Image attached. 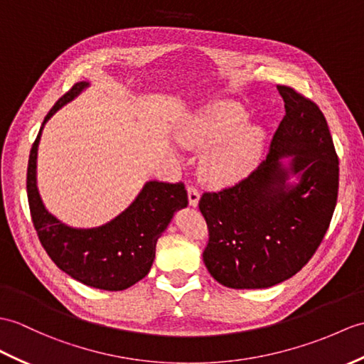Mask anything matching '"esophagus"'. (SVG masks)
<instances>
[{
    "instance_id": "1",
    "label": "esophagus",
    "mask_w": 364,
    "mask_h": 364,
    "mask_svg": "<svg viewBox=\"0 0 364 364\" xmlns=\"http://www.w3.org/2000/svg\"><path fill=\"white\" fill-rule=\"evenodd\" d=\"M188 198H189V205L196 208L198 205V200H200V192L196 188V186H188Z\"/></svg>"
}]
</instances>
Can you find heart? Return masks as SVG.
I'll return each mask as SVG.
<instances>
[{
  "label": "heart",
  "instance_id": "b5f03b06",
  "mask_svg": "<svg viewBox=\"0 0 364 364\" xmlns=\"http://www.w3.org/2000/svg\"><path fill=\"white\" fill-rule=\"evenodd\" d=\"M248 113L240 104L220 100L201 109L184 125L181 142L186 147L205 151L201 161L205 178L215 184H230L243 178L262 154L265 130L245 124Z\"/></svg>",
  "mask_w": 364,
  "mask_h": 364
}]
</instances>
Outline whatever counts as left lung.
Listing matches in <instances>:
<instances>
[{
    "label": "left lung",
    "instance_id": "obj_1",
    "mask_svg": "<svg viewBox=\"0 0 364 364\" xmlns=\"http://www.w3.org/2000/svg\"><path fill=\"white\" fill-rule=\"evenodd\" d=\"M277 90L285 116L267 158L247 178L205 192L198 203L209 231L203 262L230 289H268L296 274L323 242L336 206L340 163L323 112L290 87ZM291 174L298 183H288Z\"/></svg>",
    "mask_w": 364,
    "mask_h": 364
}]
</instances>
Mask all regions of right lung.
Wrapping results in <instances>:
<instances>
[{"instance_id": "add662e5", "label": "right lung", "mask_w": 364, "mask_h": 364, "mask_svg": "<svg viewBox=\"0 0 364 364\" xmlns=\"http://www.w3.org/2000/svg\"><path fill=\"white\" fill-rule=\"evenodd\" d=\"M90 85L77 82L49 109L43 125ZM28 163V200L40 243L54 264L75 281L95 289L119 291L146 277L155 259L156 242L176 210L188 206L184 184L147 181L124 213L97 228H71L48 213L37 188V150L41 130Z\"/></svg>"}]
</instances>
